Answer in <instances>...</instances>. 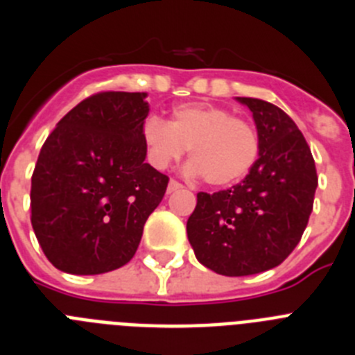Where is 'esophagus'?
Returning <instances> with one entry per match:
<instances>
[{
	"instance_id": "esophagus-1",
	"label": "esophagus",
	"mask_w": 355,
	"mask_h": 355,
	"mask_svg": "<svg viewBox=\"0 0 355 355\" xmlns=\"http://www.w3.org/2000/svg\"><path fill=\"white\" fill-rule=\"evenodd\" d=\"M181 188H183V184L178 183V181H175V180H171V181H168L167 192L172 193V192H175V190H181Z\"/></svg>"
}]
</instances>
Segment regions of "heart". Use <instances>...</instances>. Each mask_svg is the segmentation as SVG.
Returning <instances> with one entry per match:
<instances>
[{"label": "heart", "mask_w": 355, "mask_h": 355, "mask_svg": "<svg viewBox=\"0 0 355 355\" xmlns=\"http://www.w3.org/2000/svg\"><path fill=\"white\" fill-rule=\"evenodd\" d=\"M147 159L165 171L190 149L188 175H205L213 187H229L249 174L259 155V137L250 122L220 106L183 105L171 122L150 115L142 126Z\"/></svg>", "instance_id": "heart-1"}]
</instances>
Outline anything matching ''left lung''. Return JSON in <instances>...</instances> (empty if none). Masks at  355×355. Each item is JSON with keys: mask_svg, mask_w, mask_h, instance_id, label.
<instances>
[{"mask_svg": "<svg viewBox=\"0 0 355 355\" xmlns=\"http://www.w3.org/2000/svg\"><path fill=\"white\" fill-rule=\"evenodd\" d=\"M252 112L259 158L241 183L197 193L187 222L199 263L229 277L281 265L302 238L318 187L315 159L304 135L279 106L238 97Z\"/></svg>", "mask_w": 355, "mask_h": 355, "instance_id": "obj_1", "label": "left lung"}]
</instances>
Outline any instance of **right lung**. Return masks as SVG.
<instances>
[{
	"label": "right lung",
	"mask_w": 355,
	"mask_h": 355,
	"mask_svg": "<svg viewBox=\"0 0 355 355\" xmlns=\"http://www.w3.org/2000/svg\"><path fill=\"white\" fill-rule=\"evenodd\" d=\"M146 92H99L60 119L31 175V225L58 270L97 275L126 265L168 178L146 163Z\"/></svg>",
	"instance_id": "right-lung-1"
}]
</instances>
